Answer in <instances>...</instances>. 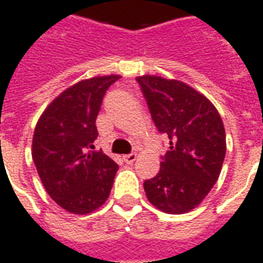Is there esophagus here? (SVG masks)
I'll return each mask as SVG.
<instances>
[{"label": "esophagus", "instance_id": "34e87169", "mask_svg": "<svg viewBox=\"0 0 263 263\" xmlns=\"http://www.w3.org/2000/svg\"><path fill=\"white\" fill-rule=\"evenodd\" d=\"M124 160H125V163H128V165H131V163H134V162L137 160V154L125 155V156H124Z\"/></svg>", "mask_w": 263, "mask_h": 263}]
</instances>
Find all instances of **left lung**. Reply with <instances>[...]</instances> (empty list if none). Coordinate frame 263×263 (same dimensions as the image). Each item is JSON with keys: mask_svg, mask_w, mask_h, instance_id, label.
Segmentation results:
<instances>
[{"mask_svg": "<svg viewBox=\"0 0 263 263\" xmlns=\"http://www.w3.org/2000/svg\"><path fill=\"white\" fill-rule=\"evenodd\" d=\"M158 131L169 137L159 173L145 180L149 203L167 214L196 209L220 176L226 158V129L209 98L186 83L139 76Z\"/></svg>", "mask_w": 263, "mask_h": 263, "instance_id": "left-lung-1", "label": "left lung"}]
</instances>
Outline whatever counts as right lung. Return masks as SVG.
Returning a JSON list of instances; mask_svg holds the SVG:
<instances>
[{
    "label": "right lung",
    "instance_id": "1",
    "mask_svg": "<svg viewBox=\"0 0 263 263\" xmlns=\"http://www.w3.org/2000/svg\"><path fill=\"white\" fill-rule=\"evenodd\" d=\"M118 74L97 76L59 94L37 120L32 159L54 203L73 214H90L109 196L118 165L96 151V120Z\"/></svg>",
    "mask_w": 263,
    "mask_h": 263
}]
</instances>
